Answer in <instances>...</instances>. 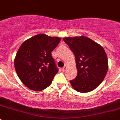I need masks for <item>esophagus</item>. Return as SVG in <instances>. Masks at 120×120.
<instances>
[{"mask_svg":"<svg viewBox=\"0 0 120 120\" xmlns=\"http://www.w3.org/2000/svg\"><path fill=\"white\" fill-rule=\"evenodd\" d=\"M67 66H64L62 68H61V70H62V71H65L66 69H67Z\"/></svg>","mask_w":120,"mask_h":120,"instance_id":"34e87169","label":"esophagus"}]
</instances>
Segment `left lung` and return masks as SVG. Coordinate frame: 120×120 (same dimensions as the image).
<instances>
[{"instance_id":"1","label":"left lung","mask_w":120,"mask_h":120,"mask_svg":"<svg viewBox=\"0 0 120 120\" xmlns=\"http://www.w3.org/2000/svg\"><path fill=\"white\" fill-rule=\"evenodd\" d=\"M64 41L74 53L77 75L71 80L80 93L93 91L102 82L109 68L106 53L101 45L86 36L64 38Z\"/></svg>"}]
</instances>
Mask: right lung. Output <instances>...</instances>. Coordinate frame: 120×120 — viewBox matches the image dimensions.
Segmentation results:
<instances>
[{"label": "right lung", "mask_w": 120, "mask_h": 120, "mask_svg": "<svg viewBox=\"0 0 120 120\" xmlns=\"http://www.w3.org/2000/svg\"><path fill=\"white\" fill-rule=\"evenodd\" d=\"M61 39L39 34L22 43L15 58V70L19 78L27 88L43 90L52 83L58 69L51 52Z\"/></svg>", "instance_id": "right-lung-1"}]
</instances>
